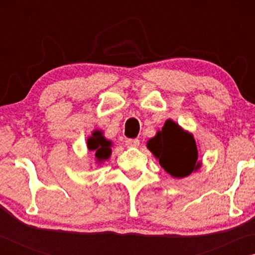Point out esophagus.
<instances>
[{
    "label": "esophagus",
    "instance_id": "obj_1",
    "mask_svg": "<svg viewBox=\"0 0 255 255\" xmlns=\"http://www.w3.org/2000/svg\"><path fill=\"white\" fill-rule=\"evenodd\" d=\"M125 144H126L127 147H137L139 145V140L136 139V138H127L125 140Z\"/></svg>",
    "mask_w": 255,
    "mask_h": 255
}]
</instances>
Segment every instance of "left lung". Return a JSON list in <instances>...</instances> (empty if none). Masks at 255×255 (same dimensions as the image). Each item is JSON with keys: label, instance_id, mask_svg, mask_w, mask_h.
<instances>
[{"label": "left lung", "instance_id": "1", "mask_svg": "<svg viewBox=\"0 0 255 255\" xmlns=\"http://www.w3.org/2000/svg\"><path fill=\"white\" fill-rule=\"evenodd\" d=\"M147 148L173 178H185L201 166L197 161L198 149L192 133L183 130L171 119L147 141Z\"/></svg>", "mask_w": 255, "mask_h": 255}]
</instances>
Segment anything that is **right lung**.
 I'll return each mask as SVG.
<instances>
[{"label":"right lung","instance_id":"right-lung-1","mask_svg":"<svg viewBox=\"0 0 255 255\" xmlns=\"http://www.w3.org/2000/svg\"><path fill=\"white\" fill-rule=\"evenodd\" d=\"M112 143L103 136L101 130H94L92 135L88 138V148L96 154L97 162L101 163L110 157Z\"/></svg>","mask_w":255,"mask_h":255}]
</instances>
